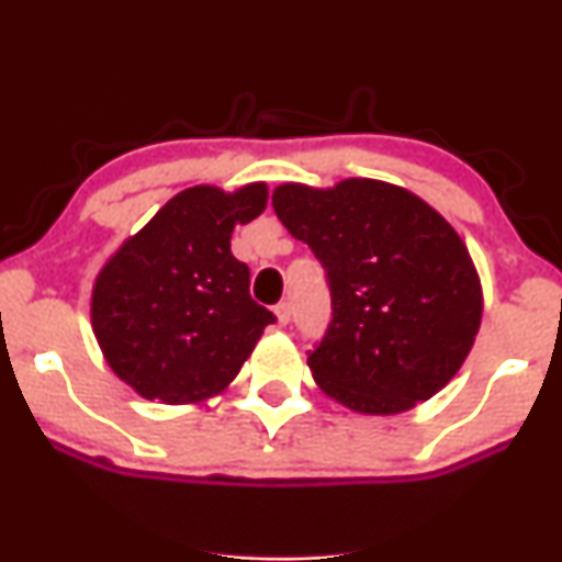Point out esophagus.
<instances>
[{
  "label": "esophagus",
  "mask_w": 562,
  "mask_h": 562,
  "mask_svg": "<svg viewBox=\"0 0 562 562\" xmlns=\"http://www.w3.org/2000/svg\"><path fill=\"white\" fill-rule=\"evenodd\" d=\"M290 314H293V312H290V303L282 301V303H277V306H274V317H277V322H280V325H288Z\"/></svg>",
  "instance_id": "1"
}]
</instances>
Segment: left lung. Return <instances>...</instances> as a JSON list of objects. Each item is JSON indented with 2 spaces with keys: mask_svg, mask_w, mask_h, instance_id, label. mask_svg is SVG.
<instances>
[{
  "mask_svg": "<svg viewBox=\"0 0 562 562\" xmlns=\"http://www.w3.org/2000/svg\"><path fill=\"white\" fill-rule=\"evenodd\" d=\"M272 205L330 282V330L308 353L322 393L359 415H402L436 396L483 317L479 269L457 229L406 187L364 177L285 182Z\"/></svg>",
  "mask_w": 562,
  "mask_h": 562,
  "instance_id": "left-lung-1",
  "label": "left lung"
}]
</instances>
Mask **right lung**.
<instances>
[{
	"label": "right lung",
	"instance_id": "add662e5",
	"mask_svg": "<svg viewBox=\"0 0 562 562\" xmlns=\"http://www.w3.org/2000/svg\"><path fill=\"white\" fill-rule=\"evenodd\" d=\"M267 182L177 192L94 277L92 333L111 370L142 398L200 404L229 389L272 312L250 299L232 256L237 224L267 209Z\"/></svg>",
	"mask_w": 562,
	"mask_h": 562
}]
</instances>
